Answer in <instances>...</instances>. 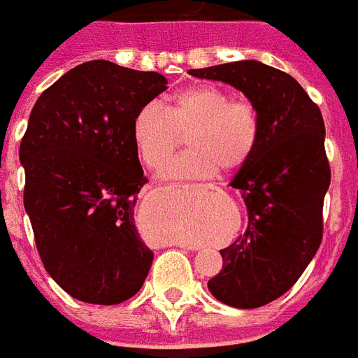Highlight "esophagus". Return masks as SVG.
<instances>
[{"label":"esophagus","instance_id":"esophagus-1","mask_svg":"<svg viewBox=\"0 0 358 358\" xmlns=\"http://www.w3.org/2000/svg\"><path fill=\"white\" fill-rule=\"evenodd\" d=\"M201 187H205V189H216V187L213 186V184H203V186Z\"/></svg>","mask_w":358,"mask_h":358}]
</instances>
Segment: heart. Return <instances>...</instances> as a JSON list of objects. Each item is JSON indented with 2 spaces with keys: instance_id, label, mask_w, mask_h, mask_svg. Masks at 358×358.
Masks as SVG:
<instances>
[{
  "instance_id": "obj_1",
  "label": "heart",
  "mask_w": 358,
  "mask_h": 358,
  "mask_svg": "<svg viewBox=\"0 0 358 358\" xmlns=\"http://www.w3.org/2000/svg\"><path fill=\"white\" fill-rule=\"evenodd\" d=\"M258 110L246 100L213 85H197L172 94L163 106L145 104L132 119V144L142 163L157 171L174 155L187 134L189 152L161 172L165 178H206L235 171L250 157L260 142Z\"/></svg>"
}]
</instances>
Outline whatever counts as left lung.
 <instances>
[{
    "mask_svg": "<svg viewBox=\"0 0 358 358\" xmlns=\"http://www.w3.org/2000/svg\"><path fill=\"white\" fill-rule=\"evenodd\" d=\"M189 73L231 85L260 115L258 148L229 182L245 201L248 226L220 250L224 266L208 290L226 306L262 307L292 288L322 241V203L330 186L324 121L292 76L258 60Z\"/></svg>",
    "mask_w": 358,
    "mask_h": 358,
    "instance_id": "left-lung-1",
    "label": "left lung"
}]
</instances>
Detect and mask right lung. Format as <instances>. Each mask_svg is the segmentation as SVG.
<instances>
[{
  "mask_svg": "<svg viewBox=\"0 0 358 358\" xmlns=\"http://www.w3.org/2000/svg\"><path fill=\"white\" fill-rule=\"evenodd\" d=\"M165 76L91 60L41 92L20 142L30 216L47 273L71 298L115 306L138 292L153 252L134 206L145 184L132 119Z\"/></svg>",
  "mask_w": 358,
  "mask_h": 358,
  "instance_id": "add662e5",
  "label": "right lung"
}]
</instances>
